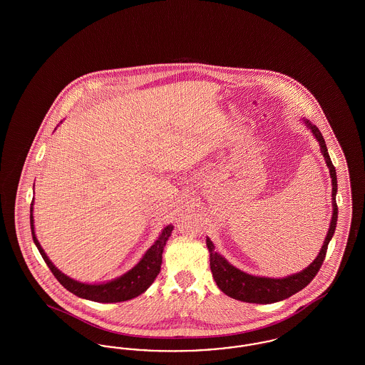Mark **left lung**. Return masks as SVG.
<instances>
[{
	"label": "left lung",
	"mask_w": 365,
	"mask_h": 365,
	"mask_svg": "<svg viewBox=\"0 0 365 365\" xmlns=\"http://www.w3.org/2000/svg\"><path fill=\"white\" fill-rule=\"evenodd\" d=\"M307 125L312 130L313 135L319 140L322 155L324 157L327 167L330 170L331 179H332V217H331L330 228L327 232V237L324 240V245L322 246V250L319 256L314 259L309 267H307L304 271L290 275L287 278L271 279L259 278L247 275L242 271L237 269L228 261L222 257L217 252H215V246L212 241L207 238V246L210 253V271L212 277L215 279L219 289L226 293L228 297H232L235 299H240L243 302H253V304H272L282 299H286L289 297L298 293L304 287H307L316 274L319 272L323 261L327 255V247L331 238L334 235L336 219H338V205H336V173L335 167L331 161L327 146L322 133L316 125H313L308 120H305Z\"/></svg>",
	"instance_id": "8db88e82"
}]
</instances>
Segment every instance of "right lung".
Here are the masks:
<instances>
[{"label": "right lung", "instance_id": "1", "mask_svg": "<svg viewBox=\"0 0 365 365\" xmlns=\"http://www.w3.org/2000/svg\"><path fill=\"white\" fill-rule=\"evenodd\" d=\"M30 209H31L30 210V225H31L33 240H34V243L36 245L42 259L45 260L46 265L52 271L53 275L72 294L78 295L81 298L91 299L96 302H120V301H127V299H131L134 297L142 294L153 283V280L156 279L160 272L161 261H163V250H164L165 242L168 241V238L173 232V228H174L171 226L165 227L155 245L145 253L143 259L139 261L131 271H128L120 278L110 280V282L103 283V284H85V283H79L73 279L66 277L63 272H60L53 265L52 261L48 259V256L45 255L43 249L41 247V245L35 237L33 204Z\"/></svg>", "mask_w": 365, "mask_h": 365}]
</instances>
